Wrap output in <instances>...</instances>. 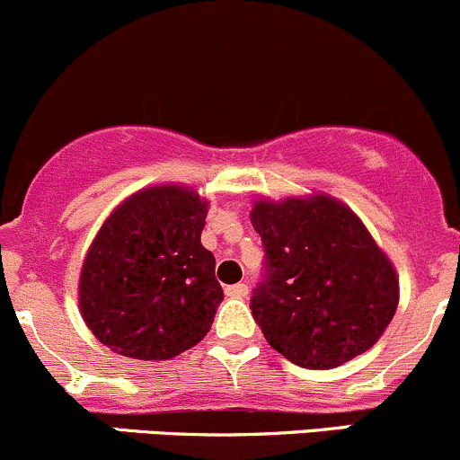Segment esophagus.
Returning a JSON list of instances; mask_svg holds the SVG:
<instances>
[{
    "label": "esophagus",
    "instance_id": "obj_1",
    "mask_svg": "<svg viewBox=\"0 0 460 460\" xmlns=\"http://www.w3.org/2000/svg\"><path fill=\"white\" fill-rule=\"evenodd\" d=\"M225 294L229 296V298H247L249 287L244 285V282H238V285H234V287H226Z\"/></svg>",
    "mask_w": 460,
    "mask_h": 460
}]
</instances>
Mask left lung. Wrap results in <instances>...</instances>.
<instances>
[{
    "instance_id": "left-lung-1",
    "label": "left lung",
    "mask_w": 460,
    "mask_h": 460,
    "mask_svg": "<svg viewBox=\"0 0 460 460\" xmlns=\"http://www.w3.org/2000/svg\"><path fill=\"white\" fill-rule=\"evenodd\" d=\"M267 280L252 314L264 338L305 369H333L378 342L398 307V273L367 226L327 193L258 198Z\"/></svg>"
}]
</instances>
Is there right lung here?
<instances>
[{
    "instance_id": "1",
    "label": "right lung",
    "mask_w": 460,
    "mask_h": 460,
    "mask_svg": "<svg viewBox=\"0 0 460 460\" xmlns=\"http://www.w3.org/2000/svg\"><path fill=\"white\" fill-rule=\"evenodd\" d=\"M208 202L196 189L155 184L113 208L80 271V314L111 351L169 360L207 336L217 305L216 258L200 235Z\"/></svg>"
}]
</instances>
